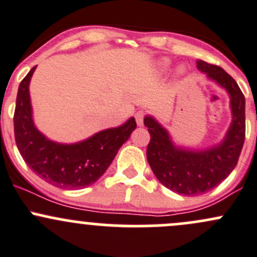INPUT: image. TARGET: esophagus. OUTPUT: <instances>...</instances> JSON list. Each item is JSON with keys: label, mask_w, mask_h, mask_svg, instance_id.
Returning a JSON list of instances; mask_svg holds the SVG:
<instances>
[{"label": "esophagus", "mask_w": 257, "mask_h": 257, "mask_svg": "<svg viewBox=\"0 0 257 257\" xmlns=\"http://www.w3.org/2000/svg\"><path fill=\"white\" fill-rule=\"evenodd\" d=\"M136 120H137V124H138L139 126L143 125V123H144V113L142 112V110H139V112L136 113Z\"/></svg>", "instance_id": "esophagus-1"}]
</instances>
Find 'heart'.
I'll list each match as a JSON object with an SVG mask.
<instances>
[{
	"label": "heart",
	"mask_w": 257,
	"mask_h": 257,
	"mask_svg": "<svg viewBox=\"0 0 257 257\" xmlns=\"http://www.w3.org/2000/svg\"><path fill=\"white\" fill-rule=\"evenodd\" d=\"M169 67H170V59L169 58H162L157 62L158 71L162 72V73L163 72H167L168 69H169ZM184 72H185V68H184L183 66H180L177 69V74H179V76L184 74Z\"/></svg>",
	"instance_id": "heart-1"
}]
</instances>
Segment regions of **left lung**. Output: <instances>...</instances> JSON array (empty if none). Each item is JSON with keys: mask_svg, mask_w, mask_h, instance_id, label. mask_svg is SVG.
Here are the masks:
<instances>
[{"mask_svg": "<svg viewBox=\"0 0 257 257\" xmlns=\"http://www.w3.org/2000/svg\"><path fill=\"white\" fill-rule=\"evenodd\" d=\"M196 67L230 97L231 124L220 143L201 150L179 147L154 116H144L150 134L147 159L153 173L165 188L188 196L208 193L229 177L245 141V97L237 83L222 68L201 59Z\"/></svg>", "mask_w": 257, "mask_h": 257, "instance_id": "8db88e82", "label": "left lung"}]
</instances>
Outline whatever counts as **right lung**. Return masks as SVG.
I'll return each instance as SVG.
<instances>
[{
  "label": "right lung",
  "mask_w": 257,
  "mask_h": 257,
  "mask_svg": "<svg viewBox=\"0 0 257 257\" xmlns=\"http://www.w3.org/2000/svg\"><path fill=\"white\" fill-rule=\"evenodd\" d=\"M37 67V66H36ZM33 67L18 87L15 109V139L26 164L51 185L66 190L87 188L98 180L137 128L132 116L115 128L93 134L78 143L63 144L41 133L33 121L30 82Z\"/></svg>",
  "instance_id": "obj_1"
}]
</instances>
